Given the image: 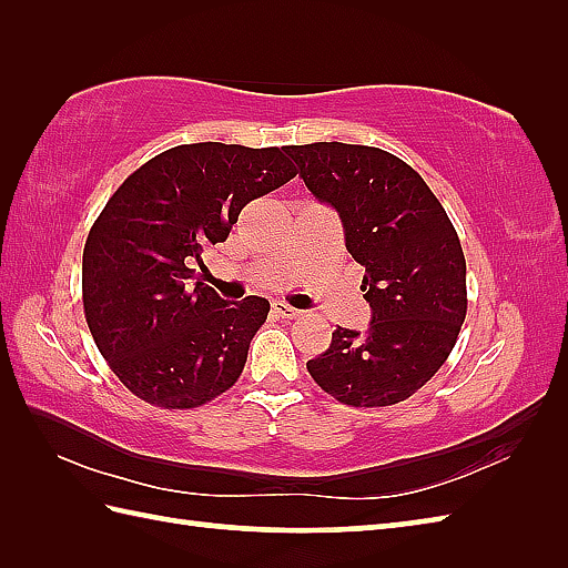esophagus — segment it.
<instances>
[{"mask_svg":"<svg viewBox=\"0 0 568 568\" xmlns=\"http://www.w3.org/2000/svg\"><path fill=\"white\" fill-rule=\"evenodd\" d=\"M273 312H275L277 317H283V320H293V317L300 315V310H295V307H291L287 303H283V300H275V303H273Z\"/></svg>","mask_w":568,"mask_h":568,"instance_id":"1","label":"esophagus"}]
</instances>
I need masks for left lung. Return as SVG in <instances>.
<instances>
[{
	"instance_id": "left-lung-1",
	"label": "left lung",
	"mask_w": 568,
	"mask_h": 568,
	"mask_svg": "<svg viewBox=\"0 0 568 568\" xmlns=\"http://www.w3.org/2000/svg\"><path fill=\"white\" fill-rule=\"evenodd\" d=\"M285 153L312 197L339 214L371 305L368 329H336L307 361L310 376L344 405L400 403L439 371L464 324L462 241L425 180L388 151L320 141Z\"/></svg>"
}]
</instances>
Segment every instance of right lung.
Returning a JSON list of instances; mask_svg holds the SVG:
<instances>
[{"label": "right lung", "mask_w": 568, "mask_h": 568, "mask_svg": "<svg viewBox=\"0 0 568 568\" xmlns=\"http://www.w3.org/2000/svg\"><path fill=\"white\" fill-rule=\"evenodd\" d=\"M295 178L283 149L185 143L155 155L106 202L82 251L92 339L126 388L168 409L204 405L244 371L268 300H224L190 263L239 212Z\"/></svg>", "instance_id": "obj_1"}]
</instances>
